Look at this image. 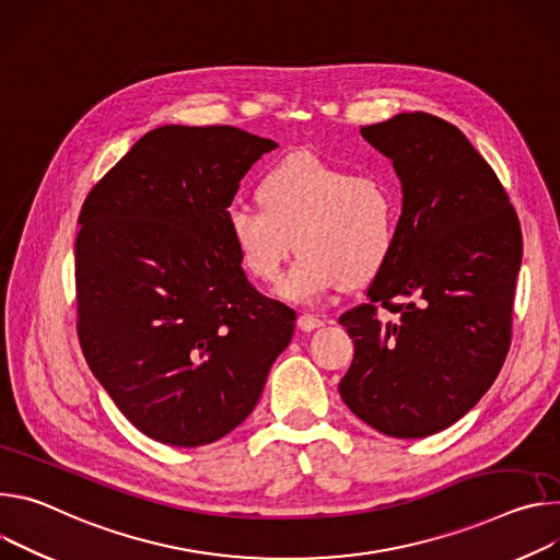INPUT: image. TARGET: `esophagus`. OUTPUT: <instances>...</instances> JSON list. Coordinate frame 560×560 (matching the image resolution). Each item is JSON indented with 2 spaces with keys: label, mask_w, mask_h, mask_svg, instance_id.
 <instances>
[{
  "label": "esophagus",
  "mask_w": 560,
  "mask_h": 560,
  "mask_svg": "<svg viewBox=\"0 0 560 560\" xmlns=\"http://www.w3.org/2000/svg\"><path fill=\"white\" fill-rule=\"evenodd\" d=\"M325 323L318 318V316H314V314H302L300 318H298V327L302 329V331H314V329H318V327H323Z\"/></svg>",
  "instance_id": "34e87169"
}]
</instances>
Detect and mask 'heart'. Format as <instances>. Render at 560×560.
I'll return each mask as SVG.
<instances>
[{
  "label": "heart",
  "instance_id": "b5f03b06",
  "mask_svg": "<svg viewBox=\"0 0 560 560\" xmlns=\"http://www.w3.org/2000/svg\"><path fill=\"white\" fill-rule=\"evenodd\" d=\"M258 202L229 209V240L244 271L269 284L295 237L300 256L280 284V295L291 302L318 300L342 284L364 287L398 248L402 198L381 173L293 153L265 171Z\"/></svg>",
  "mask_w": 560,
  "mask_h": 560
}]
</instances>
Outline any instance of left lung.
Here are the masks:
<instances>
[{
    "mask_svg": "<svg viewBox=\"0 0 560 560\" xmlns=\"http://www.w3.org/2000/svg\"><path fill=\"white\" fill-rule=\"evenodd\" d=\"M402 182L400 240L340 316L355 351L345 405L394 439L460 420L499 376L512 342L523 233L499 175L454 124L422 110L360 129ZM385 307L396 313L378 317Z\"/></svg>",
    "mask_w": 560,
    "mask_h": 560,
    "instance_id": "left-lung-1",
    "label": "left lung"
}]
</instances>
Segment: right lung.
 <instances>
[{
    "label": "right lung",
    "mask_w": 560,
    "mask_h": 560,
    "mask_svg": "<svg viewBox=\"0 0 560 560\" xmlns=\"http://www.w3.org/2000/svg\"><path fill=\"white\" fill-rule=\"evenodd\" d=\"M278 144L235 127H160L89 191L75 237L82 353L117 409L173 447L254 411L295 312L246 280L226 231L240 179Z\"/></svg>",
    "instance_id": "obj_1"
}]
</instances>
